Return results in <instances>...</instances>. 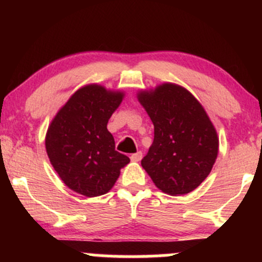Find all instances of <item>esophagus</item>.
<instances>
[{"label":"esophagus","mask_w":262,"mask_h":262,"mask_svg":"<svg viewBox=\"0 0 262 262\" xmlns=\"http://www.w3.org/2000/svg\"><path fill=\"white\" fill-rule=\"evenodd\" d=\"M141 158H143V154H141L140 151H138V152H135V154L130 155V160L133 162H139L141 160Z\"/></svg>","instance_id":"obj_1"}]
</instances>
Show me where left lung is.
<instances>
[{
	"label": "left lung",
	"mask_w": 262,
	"mask_h": 262,
	"mask_svg": "<svg viewBox=\"0 0 262 262\" xmlns=\"http://www.w3.org/2000/svg\"><path fill=\"white\" fill-rule=\"evenodd\" d=\"M137 97L154 124V141L141 166L164 193H189L218 156L219 138L208 114L188 90L172 82L140 90Z\"/></svg>",
	"instance_id": "8db88e82"
}]
</instances>
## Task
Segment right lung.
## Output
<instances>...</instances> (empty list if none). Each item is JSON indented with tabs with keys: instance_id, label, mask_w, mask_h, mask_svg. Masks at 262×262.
Segmentation results:
<instances>
[{
	"instance_id": "right-lung-1",
	"label": "right lung",
	"mask_w": 262,
	"mask_h": 262,
	"mask_svg": "<svg viewBox=\"0 0 262 262\" xmlns=\"http://www.w3.org/2000/svg\"><path fill=\"white\" fill-rule=\"evenodd\" d=\"M124 92L97 83L82 86L58 111L45 135L54 170L69 188L86 197L107 193L128 156L116 150L107 123Z\"/></svg>"
}]
</instances>
